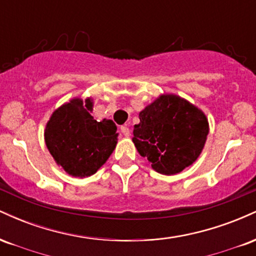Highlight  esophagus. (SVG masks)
Segmentation results:
<instances>
[{"label": "esophagus", "instance_id": "esophagus-1", "mask_svg": "<svg viewBox=\"0 0 256 256\" xmlns=\"http://www.w3.org/2000/svg\"><path fill=\"white\" fill-rule=\"evenodd\" d=\"M120 131H122V134H124L125 137H128V136H130V128H128V126H126V125L122 126V128H120Z\"/></svg>", "mask_w": 256, "mask_h": 256}]
</instances>
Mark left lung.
I'll list each match as a JSON object with an SVG mask.
<instances>
[{
  "mask_svg": "<svg viewBox=\"0 0 256 256\" xmlns=\"http://www.w3.org/2000/svg\"><path fill=\"white\" fill-rule=\"evenodd\" d=\"M134 140L155 171L174 174L190 166L204 149L208 122L198 108L176 95L160 96L140 113Z\"/></svg>",
  "mask_w": 256,
  "mask_h": 256,
  "instance_id": "left-lung-1",
  "label": "left lung"
}]
</instances>
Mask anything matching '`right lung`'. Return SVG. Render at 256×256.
<instances>
[{
	"mask_svg": "<svg viewBox=\"0 0 256 256\" xmlns=\"http://www.w3.org/2000/svg\"><path fill=\"white\" fill-rule=\"evenodd\" d=\"M92 102L79 98L61 106L46 124V144L58 165L74 177L94 174L116 146V126L112 120L96 122L89 110Z\"/></svg>",
	"mask_w": 256,
	"mask_h": 256,
	"instance_id": "right-lung-1",
	"label": "right lung"
}]
</instances>
